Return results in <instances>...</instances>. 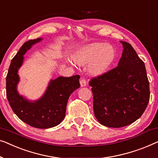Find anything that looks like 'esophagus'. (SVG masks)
Returning <instances> with one entry per match:
<instances>
[{"instance_id": "esophagus-1", "label": "esophagus", "mask_w": 158, "mask_h": 158, "mask_svg": "<svg viewBox=\"0 0 158 158\" xmlns=\"http://www.w3.org/2000/svg\"><path fill=\"white\" fill-rule=\"evenodd\" d=\"M80 85H81V87H83V86H85L86 85V80L84 79H81V80H80Z\"/></svg>"}]
</instances>
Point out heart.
<instances>
[{
  "mask_svg": "<svg viewBox=\"0 0 158 158\" xmlns=\"http://www.w3.org/2000/svg\"><path fill=\"white\" fill-rule=\"evenodd\" d=\"M114 58V49L111 45L94 43L79 48L74 56L75 63L80 65L88 64L92 74L99 75L105 72Z\"/></svg>",
  "mask_w": 158,
  "mask_h": 158,
  "instance_id": "heart-1",
  "label": "heart"
}]
</instances>
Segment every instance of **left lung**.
<instances>
[{"label":"left lung","mask_w":158,"mask_h":158,"mask_svg":"<svg viewBox=\"0 0 158 158\" xmlns=\"http://www.w3.org/2000/svg\"><path fill=\"white\" fill-rule=\"evenodd\" d=\"M120 42L124 49L118 66L89 82L95 117L108 127H123L134 123L150 100L145 63L130 44Z\"/></svg>","instance_id":"obj_1"}]
</instances>
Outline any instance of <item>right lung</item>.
Returning <instances> with one entry per match:
<instances>
[{
    "label": "right lung",
    "instance_id": "1",
    "mask_svg": "<svg viewBox=\"0 0 158 158\" xmlns=\"http://www.w3.org/2000/svg\"><path fill=\"white\" fill-rule=\"evenodd\" d=\"M41 40L38 38L26 41L13 58L6 77V97L13 112L21 120L35 128L48 129L59 124L65 117L68 99L80 87V76L52 79L44 94L36 101L31 102L20 95L17 91L18 71L23 64V55Z\"/></svg>",
    "mask_w": 158,
    "mask_h": 158
}]
</instances>
